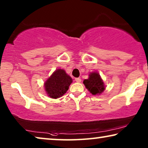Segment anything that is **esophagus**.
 Masks as SVG:
<instances>
[{
	"instance_id": "obj_1",
	"label": "esophagus",
	"mask_w": 148,
	"mask_h": 148,
	"mask_svg": "<svg viewBox=\"0 0 148 148\" xmlns=\"http://www.w3.org/2000/svg\"><path fill=\"white\" fill-rule=\"evenodd\" d=\"M75 80H76V82H80L81 79L80 78H75Z\"/></svg>"
}]
</instances>
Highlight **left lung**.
<instances>
[{
	"label": "left lung",
	"instance_id": "left-lung-1",
	"mask_svg": "<svg viewBox=\"0 0 148 148\" xmlns=\"http://www.w3.org/2000/svg\"><path fill=\"white\" fill-rule=\"evenodd\" d=\"M86 88L92 95H100L106 89V86L100 74L97 72H92L89 74L88 79L83 81Z\"/></svg>",
	"mask_w": 148,
	"mask_h": 148
}]
</instances>
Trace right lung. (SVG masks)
<instances>
[{"instance_id":"right-lung-1","label":"right lung","mask_w":148,"mask_h":148,"mask_svg":"<svg viewBox=\"0 0 148 148\" xmlns=\"http://www.w3.org/2000/svg\"><path fill=\"white\" fill-rule=\"evenodd\" d=\"M72 79L63 69H57L44 84L46 94L53 99L60 98L68 91Z\"/></svg>"}]
</instances>
